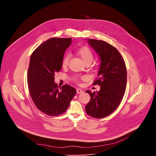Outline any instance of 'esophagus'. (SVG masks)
<instances>
[{"label": "esophagus", "mask_w": 156, "mask_h": 156, "mask_svg": "<svg viewBox=\"0 0 156 156\" xmlns=\"http://www.w3.org/2000/svg\"><path fill=\"white\" fill-rule=\"evenodd\" d=\"M76 93L78 94H81V93H83V91L81 90V89H77V90H76Z\"/></svg>", "instance_id": "1"}]
</instances>
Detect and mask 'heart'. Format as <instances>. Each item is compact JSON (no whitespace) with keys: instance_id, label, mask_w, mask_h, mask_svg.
I'll return each mask as SVG.
<instances>
[{"instance_id":"obj_1","label":"heart","mask_w":156,"mask_h":156,"mask_svg":"<svg viewBox=\"0 0 156 156\" xmlns=\"http://www.w3.org/2000/svg\"><path fill=\"white\" fill-rule=\"evenodd\" d=\"M76 53L81 57L84 63L90 62L91 63L94 58L93 52L91 49L87 46H82L77 49ZM70 60V55L69 54H65L62 60V65L65 67L68 65Z\"/></svg>"}]
</instances>
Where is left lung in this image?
Returning a JSON list of instances; mask_svg holds the SVG:
<instances>
[{
  "label": "left lung",
  "instance_id": "left-lung-1",
  "mask_svg": "<svg viewBox=\"0 0 156 156\" xmlns=\"http://www.w3.org/2000/svg\"><path fill=\"white\" fill-rule=\"evenodd\" d=\"M88 43L99 55L101 63L94 85L101 86L98 92L86 91L91 96L86 112L93 118L105 117L117 108L125 92L126 69L119 51L101 40L89 39Z\"/></svg>",
  "mask_w": 156,
  "mask_h": 156
}]
</instances>
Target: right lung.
Returning <instances> with one entry per match:
<instances>
[{
  "instance_id": "obj_1",
  "label": "right lung",
  "mask_w": 156,
  "mask_h": 156,
  "mask_svg": "<svg viewBox=\"0 0 156 156\" xmlns=\"http://www.w3.org/2000/svg\"><path fill=\"white\" fill-rule=\"evenodd\" d=\"M72 39L53 37L41 44L32 53L27 73L31 98L36 107L50 116L64 113L76 91L70 85L58 88L54 82L62 69V60Z\"/></svg>"
}]
</instances>
